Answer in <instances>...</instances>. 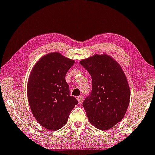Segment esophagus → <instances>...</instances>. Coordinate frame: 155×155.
I'll return each instance as SVG.
<instances>
[{
	"label": "esophagus",
	"instance_id": "34e87169",
	"mask_svg": "<svg viewBox=\"0 0 155 155\" xmlns=\"http://www.w3.org/2000/svg\"><path fill=\"white\" fill-rule=\"evenodd\" d=\"M76 99H77L78 101H79V104H81L82 102H83V99H84V98L82 97H81V96H80V97H76Z\"/></svg>",
	"mask_w": 155,
	"mask_h": 155
}]
</instances>
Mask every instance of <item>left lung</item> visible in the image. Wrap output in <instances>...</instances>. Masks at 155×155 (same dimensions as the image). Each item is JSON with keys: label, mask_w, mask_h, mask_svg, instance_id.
Masks as SVG:
<instances>
[{"label": "left lung", "mask_w": 155, "mask_h": 155, "mask_svg": "<svg viewBox=\"0 0 155 155\" xmlns=\"http://www.w3.org/2000/svg\"><path fill=\"white\" fill-rule=\"evenodd\" d=\"M92 79V90L83 102L89 122L107 130L121 121L130 104V89L120 65L107 54L81 60Z\"/></svg>", "instance_id": "obj_1"}]
</instances>
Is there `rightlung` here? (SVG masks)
Segmentation results:
<instances>
[{
    "instance_id": "right-lung-1",
    "label": "right lung",
    "mask_w": 155,
    "mask_h": 155,
    "mask_svg": "<svg viewBox=\"0 0 155 155\" xmlns=\"http://www.w3.org/2000/svg\"><path fill=\"white\" fill-rule=\"evenodd\" d=\"M74 61L57 52L43 56L29 76L27 96L33 115L47 130H58L67 122L78 101L70 95L65 77Z\"/></svg>"
}]
</instances>
